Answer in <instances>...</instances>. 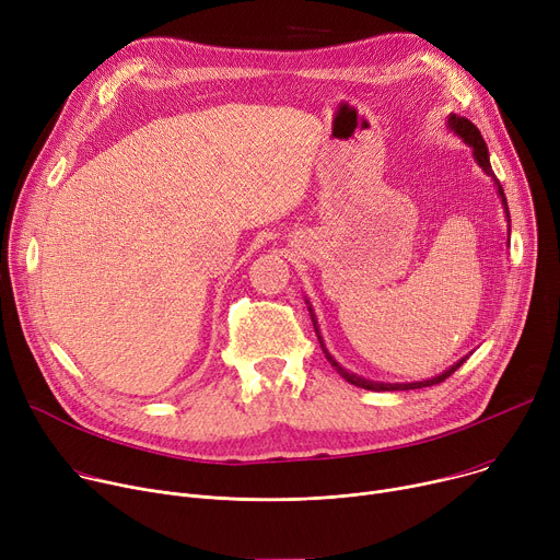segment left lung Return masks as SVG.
Segmentation results:
<instances>
[{"instance_id": "obj_1", "label": "left lung", "mask_w": 560, "mask_h": 560, "mask_svg": "<svg viewBox=\"0 0 560 560\" xmlns=\"http://www.w3.org/2000/svg\"><path fill=\"white\" fill-rule=\"evenodd\" d=\"M451 128L468 143V145H472V155H475V160H477V164L487 171L493 179H495V184H498V194H500V198H502V205H504V211H506V218H509V207H506V198H504V191H502V186H500V182H498V177H495V173H493V168H491V162H489V148H487V141H483V137H481V132L477 130V126L475 124H470L468 119H462V117H451ZM313 313V311H311ZM313 317V315H311ZM313 326H315V332H317V340H319V345H322V351H324V355H326V360L330 362V366H335V371H338V374L347 381V383H351V385H355V387H362V389H371V392H402V389H421V387H430V385H436V383H443L445 378L448 376H453L455 371L466 362V358L464 360H459L457 364H453L448 371H443L441 376H436V378H432V381H423V383H405V385H387V383H374V381H364V378H360V376H355V374H349L347 369H342L338 362H335L332 358H330V353L326 351V347H324V342H322V335H319V330H317V322H315V317H313Z\"/></svg>"}]
</instances>
